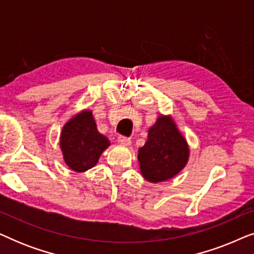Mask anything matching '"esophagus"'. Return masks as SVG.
Returning a JSON list of instances; mask_svg holds the SVG:
<instances>
[{
  "label": "esophagus",
  "mask_w": 254,
  "mask_h": 254,
  "mask_svg": "<svg viewBox=\"0 0 254 254\" xmlns=\"http://www.w3.org/2000/svg\"><path fill=\"white\" fill-rule=\"evenodd\" d=\"M118 142L123 145H130V143H131L130 138L127 136H124V135H120V136L118 137Z\"/></svg>",
  "instance_id": "obj_1"
}]
</instances>
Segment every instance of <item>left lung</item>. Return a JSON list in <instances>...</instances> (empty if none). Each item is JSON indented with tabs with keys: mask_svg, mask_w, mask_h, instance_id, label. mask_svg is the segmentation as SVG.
<instances>
[{
	"mask_svg": "<svg viewBox=\"0 0 254 254\" xmlns=\"http://www.w3.org/2000/svg\"><path fill=\"white\" fill-rule=\"evenodd\" d=\"M187 142L171 118L161 116L148 131V140L138 149L141 173L145 180L159 183L182 171L189 159Z\"/></svg>",
	"mask_w": 254,
	"mask_h": 254,
	"instance_id": "8db88e82",
	"label": "left lung"
}]
</instances>
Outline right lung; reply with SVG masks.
Masks as SVG:
<instances>
[{
	"label": "right lung",
	"instance_id": "obj_1",
	"mask_svg": "<svg viewBox=\"0 0 254 254\" xmlns=\"http://www.w3.org/2000/svg\"><path fill=\"white\" fill-rule=\"evenodd\" d=\"M60 145L65 164L76 172H84L97 164L110 141L97 130L91 111H83L62 128Z\"/></svg>",
	"mask_w": 254,
	"mask_h": 254
}]
</instances>
